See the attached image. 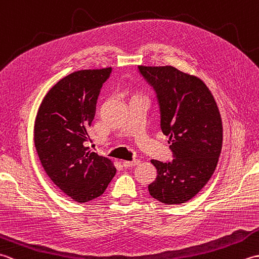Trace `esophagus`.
I'll return each mask as SVG.
<instances>
[{
    "mask_svg": "<svg viewBox=\"0 0 259 259\" xmlns=\"http://www.w3.org/2000/svg\"><path fill=\"white\" fill-rule=\"evenodd\" d=\"M139 163H140V160H138V159H137V160H131V161H123V162H122V164H123V167H124V168L135 167V166H137V164H139Z\"/></svg>",
    "mask_w": 259,
    "mask_h": 259,
    "instance_id": "obj_1",
    "label": "esophagus"
}]
</instances>
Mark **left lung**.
<instances>
[{
	"label": "left lung",
	"instance_id": "obj_1",
	"mask_svg": "<svg viewBox=\"0 0 259 259\" xmlns=\"http://www.w3.org/2000/svg\"><path fill=\"white\" fill-rule=\"evenodd\" d=\"M139 73L156 92L160 128L169 136L170 162L151 160L157 168L149 194L167 205L195 197L216 169L223 146V123L210 90L195 75L171 65L144 67Z\"/></svg>",
	"mask_w": 259,
	"mask_h": 259
}]
</instances>
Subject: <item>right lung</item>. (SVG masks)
Returning a JSON list of instances; mask_svg holds the SVG:
<instances>
[{
  "mask_svg": "<svg viewBox=\"0 0 259 259\" xmlns=\"http://www.w3.org/2000/svg\"><path fill=\"white\" fill-rule=\"evenodd\" d=\"M111 68L81 70L51 88L34 124V144L42 167L59 189L74 201L101 196L117 169L110 159L84 146L101 88Z\"/></svg>",
  "mask_w": 259,
  "mask_h": 259,
  "instance_id": "obj_1",
  "label": "right lung"
}]
</instances>
